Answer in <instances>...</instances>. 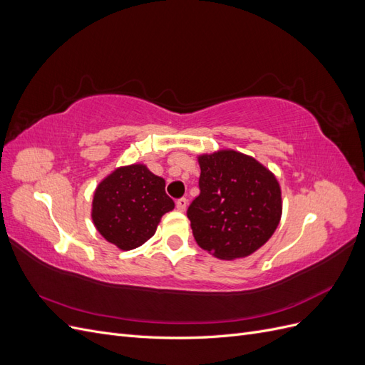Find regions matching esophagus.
Returning a JSON list of instances; mask_svg holds the SVG:
<instances>
[{
    "mask_svg": "<svg viewBox=\"0 0 365 365\" xmlns=\"http://www.w3.org/2000/svg\"><path fill=\"white\" fill-rule=\"evenodd\" d=\"M187 204H189V201L185 200V197H180L178 201H176V208L180 210V212H185V208H187Z\"/></svg>",
    "mask_w": 365,
    "mask_h": 365,
    "instance_id": "esophagus-1",
    "label": "esophagus"
}]
</instances>
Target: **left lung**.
<instances>
[{
    "mask_svg": "<svg viewBox=\"0 0 365 365\" xmlns=\"http://www.w3.org/2000/svg\"><path fill=\"white\" fill-rule=\"evenodd\" d=\"M200 195L187 210L196 244L220 260L247 257L274 235L282 217L275 175L231 149L202 153Z\"/></svg>",
    "mask_w": 365,
    "mask_h": 365,
    "instance_id": "left-lung-1",
    "label": "left lung"
}]
</instances>
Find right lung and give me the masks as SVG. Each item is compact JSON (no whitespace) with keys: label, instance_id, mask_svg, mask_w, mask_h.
I'll list each match as a JSON object with an SVG mask.
<instances>
[{"label":"right lung","instance_id":"1","mask_svg":"<svg viewBox=\"0 0 365 365\" xmlns=\"http://www.w3.org/2000/svg\"><path fill=\"white\" fill-rule=\"evenodd\" d=\"M164 187L165 181L145 164L117 168L94 192V227L121 251L141 247L155 235L161 216L175 208Z\"/></svg>","mask_w":365,"mask_h":365}]
</instances>
